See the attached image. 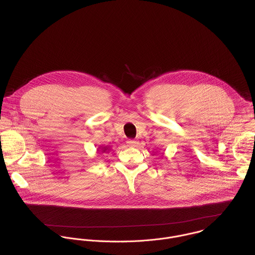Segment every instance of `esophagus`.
I'll use <instances>...</instances> for the list:
<instances>
[{"label":"esophagus","instance_id":"obj_1","mask_svg":"<svg viewBox=\"0 0 255 255\" xmlns=\"http://www.w3.org/2000/svg\"><path fill=\"white\" fill-rule=\"evenodd\" d=\"M127 143H128V145L136 146V144H137V140H135V139H128V140L127 141Z\"/></svg>","mask_w":255,"mask_h":255}]
</instances>
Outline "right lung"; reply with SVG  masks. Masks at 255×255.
Masks as SVG:
<instances>
[{"label":"right lung","mask_w":255,"mask_h":255,"mask_svg":"<svg viewBox=\"0 0 255 255\" xmlns=\"http://www.w3.org/2000/svg\"><path fill=\"white\" fill-rule=\"evenodd\" d=\"M103 149H104V150H103V152H104V151H105V150H106V148H103Z\"/></svg>","instance_id":"obj_1"}]
</instances>
